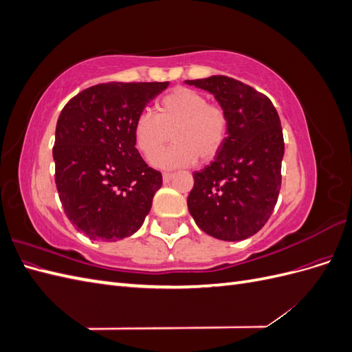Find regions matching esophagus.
<instances>
[{"mask_svg": "<svg viewBox=\"0 0 352 352\" xmlns=\"http://www.w3.org/2000/svg\"><path fill=\"white\" fill-rule=\"evenodd\" d=\"M173 177H175L173 173H163V182H164V184H168L170 180H172Z\"/></svg>", "mask_w": 352, "mask_h": 352, "instance_id": "esophagus-1", "label": "esophagus"}]
</instances>
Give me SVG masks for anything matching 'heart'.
<instances>
[{
    "label": "heart",
    "mask_w": 352,
    "mask_h": 352,
    "mask_svg": "<svg viewBox=\"0 0 352 352\" xmlns=\"http://www.w3.org/2000/svg\"><path fill=\"white\" fill-rule=\"evenodd\" d=\"M228 116L220 105L208 104L207 97L195 89L176 88L157 104V114L144 111L135 122L136 148L151 158L173 133L174 145L153 158L163 170L188 167L198 157L207 162L216 157L228 136Z\"/></svg>",
    "instance_id": "obj_1"
}]
</instances>
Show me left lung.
I'll list each match as a JSON object with an SVG mask.
<instances>
[{
  "label": "left lung",
  "mask_w": 352,
  "mask_h": 352,
  "mask_svg": "<svg viewBox=\"0 0 352 352\" xmlns=\"http://www.w3.org/2000/svg\"><path fill=\"white\" fill-rule=\"evenodd\" d=\"M214 95L228 136L214 162L194 173L188 210L197 226L221 241L255 235L278 202L285 153L279 114L265 95L236 79L185 80Z\"/></svg>",
  "instance_id": "1"
}]
</instances>
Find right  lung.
<instances>
[{"instance_id":"obj_1","label":"right lung","mask_w":352,"mask_h":352,"mask_svg":"<svg viewBox=\"0 0 352 352\" xmlns=\"http://www.w3.org/2000/svg\"><path fill=\"white\" fill-rule=\"evenodd\" d=\"M168 82H107L61 110L52 157L61 206L89 239L116 242L142 226L163 177L135 148L133 126Z\"/></svg>"}]
</instances>
